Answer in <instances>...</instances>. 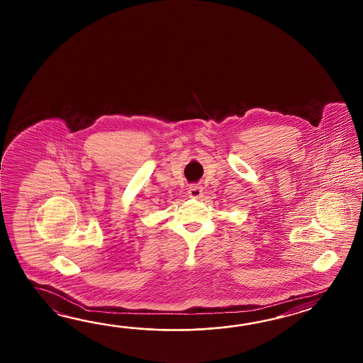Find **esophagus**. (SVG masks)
Here are the masks:
<instances>
[{
	"mask_svg": "<svg viewBox=\"0 0 363 363\" xmlns=\"http://www.w3.org/2000/svg\"><path fill=\"white\" fill-rule=\"evenodd\" d=\"M188 194H189L191 199H194V200L200 199L201 196H202V186L196 184L191 185L189 189H188Z\"/></svg>",
	"mask_w": 363,
	"mask_h": 363,
	"instance_id": "obj_1",
	"label": "esophagus"
}]
</instances>
